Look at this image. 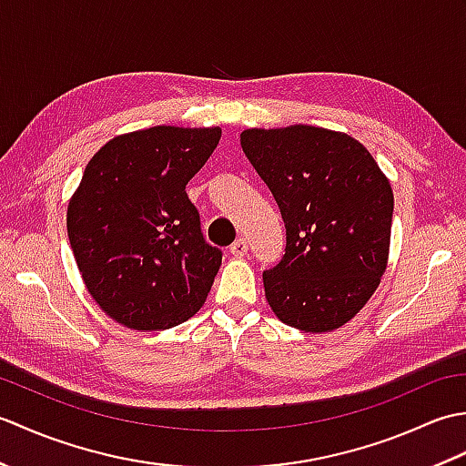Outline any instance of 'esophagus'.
I'll return each instance as SVG.
<instances>
[{"label":"esophagus","instance_id":"esophagus-1","mask_svg":"<svg viewBox=\"0 0 466 466\" xmlns=\"http://www.w3.org/2000/svg\"><path fill=\"white\" fill-rule=\"evenodd\" d=\"M230 252L232 256H236V258H242V256L248 254V240L246 238H236L230 246Z\"/></svg>","mask_w":466,"mask_h":466}]
</instances>
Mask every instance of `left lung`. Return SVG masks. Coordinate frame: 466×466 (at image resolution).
<instances>
[{
  "label": "left lung",
  "mask_w": 466,
  "mask_h": 466,
  "mask_svg": "<svg viewBox=\"0 0 466 466\" xmlns=\"http://www.w3.org/2000/svg\"><path fill=\"white\" fill-rule=\"evenodd\" d=\"M242 150L270 187L286 252L262 274L279 319L304 332L340 329L386 270L394 196L366 147L314 126L244 130Z\"/></svg>",
  "instance_id": "8db88e82"
}]
</instances>
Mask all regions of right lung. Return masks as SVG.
I'll list each match as a JSON object with an SVG mask.
<instances>
[{
	"label": "right lung",
	"instance_id": "add662e5",
	"mask_svg": "<svg viewBox=\"0 0 466 466\" xmlns=\"http://www.w3.org/2000/svg\"><path fill=\"white\" fill-rule=\"evenodd\" d=\"M220 127L154 126L117 136L87 162L67 204V236L87 292L134 330H164L202 309L222 264L186 184Z\"/></svg>",
	"mask_w": 466,
	"mask_h": 466
}]
</instances>
